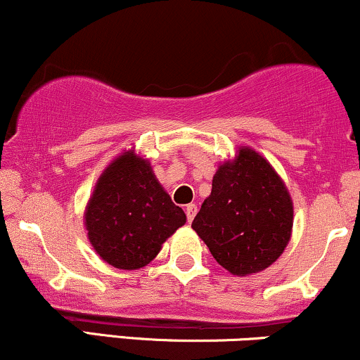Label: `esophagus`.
<instances>
[{
	"label": "esophagus",
	"mask_w": 360,
	"mask_h": 360,
	"mask_svg": "<svg viewBox=\"0 0 360 360\" xmlns=\"http://www.w3.org/2000/svg\"><path fill=\"white\" fill-rule=\"evenodd\" d=\"M196 212H198V206L196 205H188L186 206V218H188V221L191 223L194 220V217H196Z\"/></svg>",
	"instance_id": "34e87169"
}]
</instances>
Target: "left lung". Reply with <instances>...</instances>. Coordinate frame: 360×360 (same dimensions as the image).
I'll return each mask as SVG.
<instances>
[{"instance_id":"obj_1","label":"left lung","mask_w":360,"mask_h":360,"mask_svg":"<svg viewBox=\"0 0 360 360\" xmlns=\"http://www.w3.org/2000/svg\"><path fill=\"white\" fill-rule=\"evenodd\" d=\"M191 226L226 271L254 274L276 262L288 245L291 198L271 164L243 147L217 171L212 194Z\"/></svg>"}]
</instances>
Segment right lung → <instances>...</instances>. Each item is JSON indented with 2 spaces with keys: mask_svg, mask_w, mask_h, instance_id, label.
Segmentation results:
<instances>
[{
  "mask_svg": "<svg viewBox=\"0 0 360 360\" xmlns=\"http://www.w3.org/2000/svg\"><path fill=\"white\" fill-rule=\"evenodd\" d=\"M84 218L94 250L113 267L127 271L147 266L166 238L186 223L184 212L172 203L150 164L134 152L105 169Z\"/></svg>",
  "mask_w": 360,
  "mask_h": 360,
  "instance_id": "1",
  "label": "right lung"
}]
</instances>
